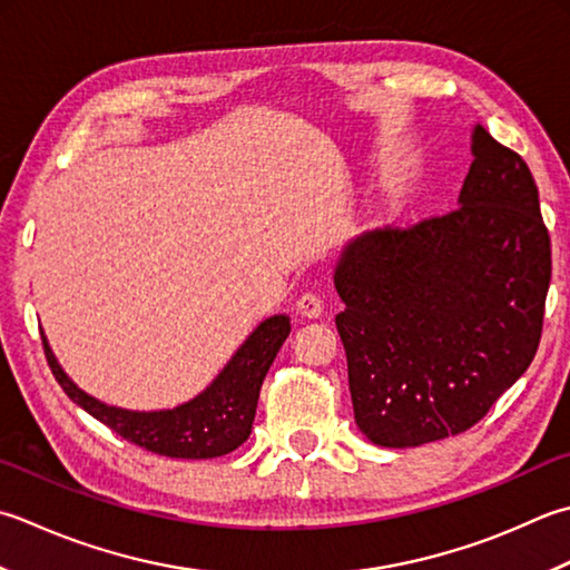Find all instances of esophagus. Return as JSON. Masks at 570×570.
Wrapping results in <instances>:
<instances>
[{"mask_svg":"<svg viewBox=\"0 0 570 570\" xmlns=\"http://www.w3.org/2000/svg\"><path fill=\"white\" fill-rule=\"evenodd\" d=\"M296 311L304 318H318L323 314V298L314 292H306L296 301Z\"/></svg>","mask_w":570,"mask_h":570,"instance_id":"34e87169","label":"esophagus"}]
</instances>
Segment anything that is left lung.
Segmentation results:
<instances>
[{
  "mask_svg": "<svg viewBox=\"0 0 570 570\" xmlns=\"http://www.w3.org/2000/svg\"><path fill=\"white\" fill-rule=\"evenodd\" d=\"M460 207L365 232L333 274L355 422L381 448L466 432L537 355L551 239L519 153L472 132Z\"/></svg>",
  "mask_w": 570,
  "mask_h": 570,
  "instance_id": "1",
  "label": "left lung"
}]
</instances>
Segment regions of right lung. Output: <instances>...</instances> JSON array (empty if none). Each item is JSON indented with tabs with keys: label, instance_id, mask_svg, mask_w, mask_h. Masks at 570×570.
<instances>
[{
	"label": "right lung",
	"instance_id": "add662e5",
	"mask_svg": "<svg viewBox=\"0 0 570 570\" xmlns=\"http://www.w3.org/2000/svg\"><path fill=\"white\" fill-rule=\"evenodd\" d=\"M288 331H292L288 316L266 318L242 343V348L232 355L225 371L212 381L205 393L185 405L155 412L114 407L83 393L56 363L43 333L41 343L47 363L63 393L88 415L120 434L122 440L155 454L177 456V460H212V456L229 454L242 442H247L262 383L278 348L288 338Z\"/></svg>",
	"mask_w": 570,
	"mask_h": 570
}]
</instances>
